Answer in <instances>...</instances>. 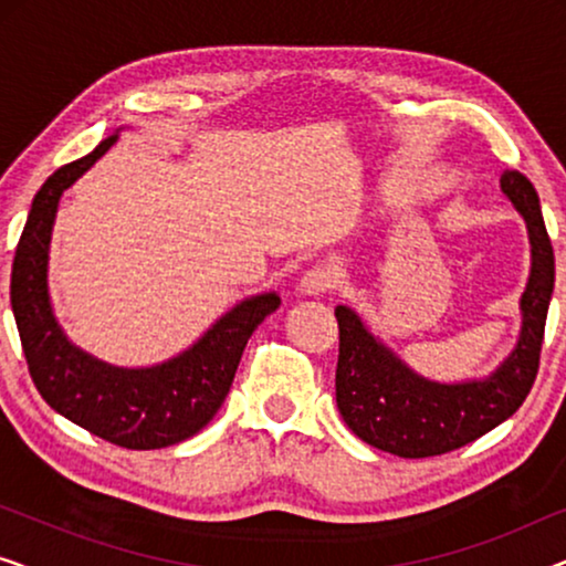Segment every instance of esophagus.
<instances>
[{
    "label": "esophagus",
    "instance_id": "1",
    "mask_svg": "<svg viewBox=\"0 0 566 566\" xmlns=\"http://www.w3.org/2000/svg\"><path fill=\"white\" fill-rule=\"evenodd\" d=\"M335 283H337L335 268L327 265V262H316V265H312L304 275H301L298 291L304 293V296H322V293L335 289Z\"/></svg>",
    "mask_w": 566,
    "mask_h": 566
}]
</instances>
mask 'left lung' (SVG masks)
I'll use <instances>...</instances> for the list:
<instances>
[{
  "label": "left lung",
  "instance_id": "left-lung-1",
  "mask_svg": "<svg viewBox=\"0 0 566 566\" xmlns=\"http://www.w3.org/2000/svg\"><path fill=\"white\" fill-rule=\"evenodd\" d=\"M500 188L528 227L531 275L521 298V337L492 376L461 384L430 381L370 335L353 308H335L339 327L337 409L347 428L378 451L401 459L455 451L513 417L536 381L554 293V247L528 177L505 169Z\"/></svg>",
  "mask_w": 566,
  "mask_h": 566
}]
</instances>
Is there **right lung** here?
I'll return each instance as SVG.
<instances>
[{
    "label": "right lung",
    "mask_w": 566,
    "mask_h": 566,
    "mask_svg": "<svg viewBox=\"0 0 566 566\" xmlns=\"http://www.w3.org/2000/svg\"><path fill=\"white\" fill-rule=\"evenodd\" d=\"M118 136L87 157L56 169L30 206L14 250L10 301L30 378L51 409L92 436L130 451H154L188 440L219 412L234 381L247 339L281 306L260 293L221 316L196 345L151 368H118L92 358L61 332L49 298V244L59 200Z\"/></svg>",
    "instance_id": "add662e5"
}]
</instances>
